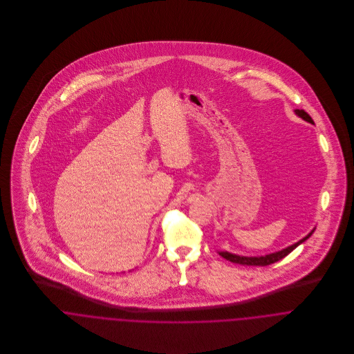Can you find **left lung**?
Masks as SVG:
<instances>
[{"mask_svg": "<svg viewBox=\"0 0 354 354\" xmlns=\"http://www.w3.org/2000/svg\"><path fill=\"white\" fill-rule=\"evenodd\" d=\"M296 115H299L300 118H303L304 121L309 122V124H313V120L309 117L308 113H305L304 110L300 109H296L295 110ZM315 232V227L304 237L300 241L295 243L293 245H289L281 251H277V252L268 253V254H261V256H243V254H236V253L227 252V251H218V253L225 257L226 260L232 261V263H237V264H243V266H268V264H272L281 259H283L285 256H288L289 253L292 252L293 250H296L299 245H301L304 241H306L312 233Z\"/></svg>", "mask_w": 354, "mask_h": 354, "instance_id": "8db88e82", "label": "left lung"}]
</instances>
